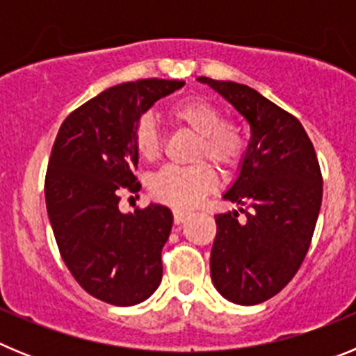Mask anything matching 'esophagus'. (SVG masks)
Masks as SVG:
<instances>
[{
    "label": "esophagus",
    "instance_id": "obj_1",
    "mask_svg": "<svg viewBox=\"0 0 356 356\" xmlns=\"http://www.w3.org/2000/svg\"><path fill=\"white\" fill-rule=\"evenodd\" d=\"M188 217L187 212H181V210H175V225H181Z\"/></svg>",
    "mask_w": 356,
    "mask_h": 356
}]
</instances>
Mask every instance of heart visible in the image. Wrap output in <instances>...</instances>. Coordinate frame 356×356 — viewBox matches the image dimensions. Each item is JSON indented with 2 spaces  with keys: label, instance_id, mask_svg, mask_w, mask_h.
Masks as SVG:
<instances>
[{
  "label": "heart",
  "instance_id": "obj_1",
  "mask_svg": "<svg viewBox=\"0 0 356 356\" xmlns=\"http://www.w3.org/2000/svg\"><path fill=\"white\" fill-rule=\"evenodd\" d=\"M171 118L181 128L197 135L193 160H210L221 169L232 171L246 151V137L241 128L225 122V112L203 97H187L171 108ZM134 147L140 160L155 162L162 155V137L155 121L146 115L134 130ZM217 178L207 162L191 168H165L149 181V193L156 201L172 209H191L216 188Z\"/></svg>",
  "mask_w": 356,
  "mask_h": 356
}]
</instances>
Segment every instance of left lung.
Masks as SVG:
<instances>
[{
	"label": "left lung",
	"instance_id": "obj_1",
	"mask_svg": "<svg viewBox=\"0 0 356 356\" xmlns=\"http://www.w3.org/2000/svg\"><path fill=\"white\" fill-rule=\"evenodd\" d=\"M197 81L221 94L251 130L237 178L222 194L246 219L238 221L237 210L216 216L210 276L232 303H262L305 260L323 201L319 162L301 122L260 92L235 81Z\"/></svg>",
	"mask_w": 356,
	"mask_h": 356
}]
</instances>
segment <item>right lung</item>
Returning a JSON list of instances; mask_svg holds the SVG:
<instances>
[{
	"instance_id": "1",
	"label": "right lung",
	"mask_w": 356,
	"mask_h": 356,
	"mask_svg": "<svg viewBox=\"0 0 356 356\" xmlns=\"http://www.w3.org/2000/svg\"><path fill=\"white\" fill-rule=\"evenodd\" d=\"M180 80L127 81L103 90L62 122L46 172V209L65 266L97 300L131 307L162 282L172 212L151 203L122 213L119 191L139 193L134 130Z\"/></svg>"
}]
</instances>
